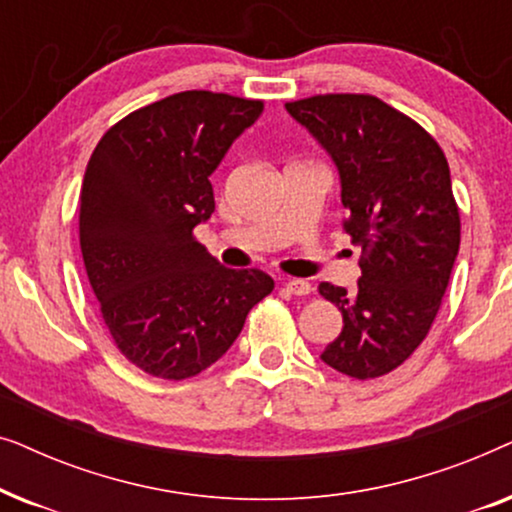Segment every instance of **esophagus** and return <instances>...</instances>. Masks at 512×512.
Here are the masks:
<instances>
[{
	"mask_svg": "<svg viewBox=\"0 0 512 512\" xmlns=\"http://www.w3.org/2000/svg\"><path fill=\"white\" fill-rule=\"evenodd\" d=\"M286 291H289L291 296H310L312 286L310 282H305V279H289V282H286Z\"/></svg>",
	"mask_w": 512,
	"mask_h": 512,
	"instance_id": "1",
	"label": "esophagus"
}]
</instances>
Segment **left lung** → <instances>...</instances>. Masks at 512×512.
Returning <instances> with one entry per match:
<instances>
[{
    "instance_id": "1",
    "label": "left lung",
    "mask_w": 512,
    "mask_h": 512,
    "mask_svg": "<svg viewBox=\"0 0 512 512\" xmlns=\"http://www.w3.org/2000/svg\"><path fill=\"white\" fill-rule=\"evenodd\" d=\"M340 170L347 235L361 247L356 291L319 284L342 312L321 359L354 380L396 370L422 345L450 284L461 219L450 165L417 121L368 93L286 102Z\"/></svg>"
}]
</instances>
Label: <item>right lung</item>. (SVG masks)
I'll use <instances>...</instances> for the list:
<instances>
[{"instance_id":"1","label":"right lung","mask_w":512,"mask_h":512,"mask_svg":"<svg viewBox=\"0 0 512 512\" xmlns=\"http://www.w3.org/2000/svg\"><path fill=\"white\" fill-rule=\"evenodd\" d=\"M261 111L263 100L184 90L111 125L88 160L79 242L90 289L118 352L160 380L219 361L275 289L263 270L221 265L193 235L214 212L209 174Z\"/></svg>"}]
</instances>
